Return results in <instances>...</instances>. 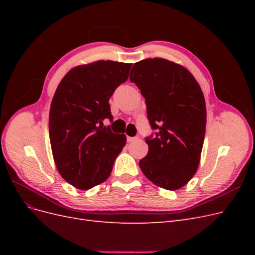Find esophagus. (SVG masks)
<instances>
[{
  "label": "esophagus",
  "instance_id": "34e87169",
  "mask_svg": "<svg viewBox=\"0 0 255 255\" xmlns=\"http://www.w3.org/2000/svg\"><path fill=\"white\" fill-rule=\"evenodd\" d=\"M136 139H138L137 137H129V136H128V142H132V141H135Z\"/></svg>",
  "mask_w": 255,
  "mask_h": 255
}]
</instances>
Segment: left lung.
<instances>
[{"instance_id": "8db88e82", "label": "left lung", "mask_w": 255, "mask_h": 255, "mask_svg": "<svg viewBox=\"0 0 255 255\" xmlns=\"http://www.w3.org/2000/svg\"><path fill=\"white\" fill-rule=\"evenodd\" d=\"M129 81L140 89L154 130L144 138L149 152L139 160L141 171L161 188L179 189L200 163L206 126L203 92L187 69L163 58L138 61Z\"/></svg>"}]
</instances>
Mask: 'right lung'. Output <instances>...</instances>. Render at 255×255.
Wrapping results in <instances>:
<instances>
[{"label":"right lung","mask_w":255,"mask_h":255,"mask_svg":"<svg viewBox=\"0 0 255 255\" xmlns=\"http://www.w3.org/2000/svg\"><path fill=\"white\" fill-rule=\"evenodd\" d=\"M132 64L99 60L73 68L53 97L49 134L54 160L64 179L79 189L107 180L116 157L126 145L104 119L113 121L110 99L125 83Z\"/></svg>","instance_id":"1"}]
</instances>
